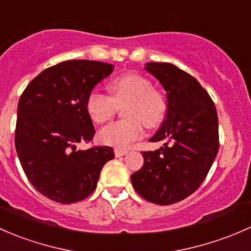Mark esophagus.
Returning a JSON list of instances; mask_svg holds the SVG:
<instances>
[{"mask_svg": "<svg viewBox=\"0 0 251 251\" xmlns=\"http://www.w3.org/2000/svg\"><path fill=\"white\" fill-rule=\"evenodd\" d=\"M126 153H128V151H126V150H123V149H115V156H116V157L126 156Z\"/></svg>", "mask_w": 251, "mask_h": 251, "instance_id": "obj_1", "label": "esophagus"}]
</instances>
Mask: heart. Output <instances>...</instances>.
I'll use <instances>...</instances> for the list:
<instances>
[{
	"label": "heart",
	"instance_id": "1",
	"mask_svg": "<svg viewBox=\"0 0 251 251\" xmlns=\"http://www.w3.org/2000/svg\"><path fill=\"white\" fill-rule=\"evenodd\" d=\"M110 94L93 90L87 98L86 107L95 123L112 118L120 106L126 120L111 123L99 131V140L108 146L126 149L143 135L144 126L156 128L163 122L167 104L152 83L138 74H126L110 83Z\"/></svg>",
	"mask_w": 251,
	"mask_h": 251
}]
</instances>
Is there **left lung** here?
Returning a JSON list of instances; mask_svg holds the SVG:
<instances>
[{"label":"left lung","mask_w":251,"mask_h":251,"mask_svg":"<svg viewBox=\"0 0 251 251\" xmlns=\"http://www.w3.org/2000/svg\"><path fill=\"white\" fill-rule=\"evenodd\" d=\"M145 70L167 92V116L150 139L164 145L143 152V168L130 179L144 200L169 205L192 195L208 175L219 151L218 113L205 89L187 72L169 63H147Z\"/></svg>","instance_id":"obj_1"}]
</instances>
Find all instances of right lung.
<instances>
[{
    "label": "right lung",
    "instance_id": "obj_1",
    "mask_svg": "<svg viewBox=\"0 0 251 251\" xmlns=\"http://www.w3.org/2000/svg\"><path fill=\"white\" fill-rule=\"evenodd\" d=\"M113 68L93 60L63 61L41 72L20 97L15 150L29 181L54 202L76 203L92 195L102 167L115 158L112 147L76 149L95 134L88 95Z\"/></svg>",
    "mask_w": 251,
    "mask_h": 251
}]
</instances>
